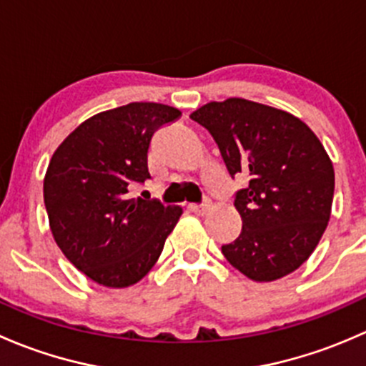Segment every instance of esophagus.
Listing matches in <instances>:
<instances>
[{
  "mask_svg": "<svg viewBox=\"0 0 366 366\" xmlns=\"http://www.w3.org/2000/svg\"><path fill=\"white\" fill-rule=\"evenodd\" d=\"M210 209V202L205 200L202 202V204L198 205H191V210H193L194 214H198V216H204V214H207V210Z\"/></svg>",
  "mask_w": 366,
  "mask_h": 366,
  "instance_id": "1",
  "label": "esophagus"
}]
</instances>
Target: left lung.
<instances>
[{
  "instance_id": "8db88e82",
  "label": "left lung",
  "mask_w": 366,
  "mask_h": 366,
  "mask_svg": "<svg viewBox=\"0 0 366 366\" xmlns=\"http://www.w3.org/2000/svg\"><path fill=\"white\" fill-rule=\"evenodd\" d=\"M191 120L212 134L232 179H248L234 202L242 232L221 246L224 258L253 282L296 271L331 216L335 169L322 143L294 114L239 97L209 102Z\"/></svg>"
}]
</instances>
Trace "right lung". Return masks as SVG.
Wrapping results in <instances>:
<instances>
[{
	"label": "right lung",
	"instance_id": "obj_1",
	"mask_svg": "<svg viewBox=\"0 0 366 366\" xmlns=\"http://www.w3.org/2000/svg\"><path fill=\"white\" fill-rule=\"evenodd\" d=\"M180 117L157 102H131L94 114L54 150L44 179V204L58 248L95 283H138L164 248L182 209L131 198L150 179V142Z\"/></svg>",
	"mask_w": 366,
	"mask_h": 366
}]
</instances>
